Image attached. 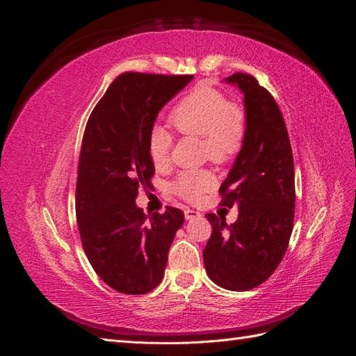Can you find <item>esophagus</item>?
<instances>
[{
  "label": "esophagus",
  "mask_w": 356,
  "mask_h": 356,
  "mask_svg": "<svg viewBox=\"0 0 356 356\" xmlns=\"http://www.w3.org/2000/svg\"><path fill=\"white\" fill-rule=\"evenodd\" d=\"M184 215H186V220H195V218L200 217V212L193 211V209H186Z\"/></svg>",
  "instance_id": "esophagus-1"
}]
</instances>
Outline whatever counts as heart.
<instances>
[{
    "label": "heart",
    "mask_w": 356,
    "mask_h": 356,
    "mask_svg": "<svg viewBox=\"0 0 356 356\" xmlns=\"http://www.w3.org/2000/svg\"><path fill=\"white\" fill-rule=\"evenodd\" d=\"M178 132L203 138V153L215 163H224L239 152L246 136V114L241 105L230 102L221 90L199 86L181 99L169 117ZM172 135L163 126H154L148 134L147 149L154 166L169 161ZM212 187L207 170H187L172 184L179 197L196 202Z\"/></svg>",
    "instance_id": "heart-1"
}]
</instances>
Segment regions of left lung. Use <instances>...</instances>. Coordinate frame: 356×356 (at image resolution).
I'll return each mask as SVG.
<instances>
[{
  "instance_id": "obj_1",
  "label": "left lung",
  "mask_w": 356,
  "mask_h": 356,
  "mask_svg": "<svg viewBox=\"0 0 356 356\" xmlns=\"http://www.w3.org/2000/svg\"><path fill=\"white\" fill-rule=\"evenodd\" d=\"M243 93L246 136L220 187L221 207L238 204L233 224L215 213L204 217L212 234L203 263L213 284L246 291L266 282L282 261L293 233L294 160L284 117L273 96L250 74L224 80Z\"/></svg>"
}]
</instances>
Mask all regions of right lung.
<instances>
[{"label": "right lung", "instance_id": "obj_1", "mask_svg": "<svg viewBox=\"0 0 356 356\" xmlns=\"http://www.w3.org/2000/svg\"><path fill=\"white\" fill-rule=\"evenodd\" d=\"M193 75L124 72L96 104L83 136L75 212L93 270L123 294H147L165 276L169 248L184 222L181 209L147 217L135 199L154 163L147 141L160 110Z\"/></svg>", "mask_w": 356, "mask_h": 356}]
</instances>
